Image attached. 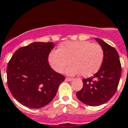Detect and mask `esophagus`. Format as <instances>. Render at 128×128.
I'll return each mask as SVG.
<instances>
[{
	"mask_svg": "<svg viewBox=\"0 0 128 128\" xmlns=\"http://www.w3.org/2000/svg\"><path fill=\"white\" fill-rule=\"evenodd\" d=\"M72 80H73V79L70 78H66V81H69V82H70V81H72Z\"/></svg>",
	"mask_w": 128,
	"mask_h": 128,
	"instance_id": "obj_1",
	"label": "esophagus"
}]
</instances>
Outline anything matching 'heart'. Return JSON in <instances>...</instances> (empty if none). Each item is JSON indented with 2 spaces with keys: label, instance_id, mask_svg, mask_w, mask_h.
I'll list each match as a JSON object with an SVG mask.
<instances>
[{
  "label": "heart",
  "instance_id": "b5f03b06",
  "mask_svg": "<svg viewBox=\"0 0 128 128\" xmlns=\"http://www.w3.org/2000/svg\"><path fill=\"white\" fill-rule=\"evenodd\" d=\"M104 59V51L100 45L89 41H68L53 50L48 56V62L55 71L61 73L66 70L69 75L81 73L89 77L100 69Z\"/></svg>",
  "mask_w": 128,
  "mask_h": 128
}]
</instances>
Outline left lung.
Masks as SVG:
<instances>
[{
    "label": "left lung",
    "mask_w": 128,
    "mask_h": 128,
    "mask_svg": "<svg viewBox=\"0 0 128 128\" xmlns=\"http://www.w3.org/2000/svg\"><path fill=\"white\" fill-rule=\"evenodd\" d=\"M95 39L103 49V62L93 77L83 80V88L76 93L79 100L92 106L101 105L114 96L122 73L121 63L116 50L104 40Z\"/></svg>",
    "instance_id": "left-lung-1"
}]
</instances>
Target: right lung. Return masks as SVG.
<instances>
[{
    "label": "right lung",
    "mask_w": 128,
    "mask_h": 128,
    "mask_svg": "<svg viewBox=\"0 0 128 128\" xmlns=\"http://www.w3.org/2000/svg\"><path fill=\"white\" fill-rule=\"evenodd\" d=\"M52 42H34L16 50L8 63L7 84L11 94L22 105L42 108L55 96L65 77L49 65Z\"/></svg>",
    "instance_id": "obj_1"
}]
</instances>
